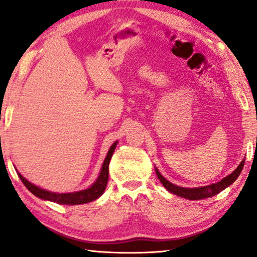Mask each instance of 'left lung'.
Wrapping results in <instances>:
<instances>
[{
  "mask_svg": "<svg viewBox=\"0 0 257 257\" xmlns=\"http://www.w3.org/2000/svg\"><path fill=\"white\" fill-rule=\"evenodd\" d=\"M244 165V160L241 161V164L238 165L236 170H235L233 173L228 175V177L223 178L222 180L216 182V184L209 185V186H205V187H199V188H185V187H179V186H175L173 184H171L170 181L166 180L163 175L160 174V172L156 168V173L157 177L159 179L161 184L164 185V187L170 191L173 194L181 196V198H186L189 200H201V199H206V198H210V196H214L216 194H219L221 191H223L224 188H227L228 186L233 184V182L236 180L238 175H240L242 168H243Z\"/></svg>",
  "mask_w": 257,
  "mask_h": 257,
  "instance_id": "obj_1",
  "label": "left lung"
}]
</instances>
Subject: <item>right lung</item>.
<instances>
[{
    "label": "right lung",
    "instance_id": "right-lung-1",
    "mask_svg": "<svg viewBox=\"0 0 257 257\" xmlns=\"http://www.w3.org/2000/svg\"><path fill=\"white\" fill-rule=\"evenodd\" d=\"M115 146H117V143H114L113 145L110 147V150H108L107 156L105 158L103 163V167H101L100 174L96 180V182H94L90 188L84 189V191H79L75 193H52L33 185L31 182L28 181L26 178H23L20 173H19V177L21 180H22L24 186H26V187L29 189L34 195H36L37 198L40 199L49 200V201L61 203V205H80V203L91 202L93 201V200L99 198V196L104 193L105 188H106L107 179H108V164H110L111 157L114 152Z\"/></svg>",
    "mask_w": 257,
    "mask_h": 257
}]
</instances>
